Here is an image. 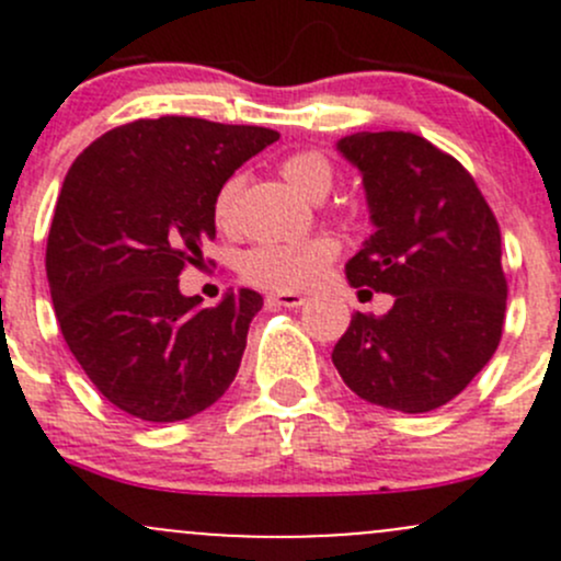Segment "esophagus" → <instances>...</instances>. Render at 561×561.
<instances>
[{"label":"esophagus","instance_id":"obj_1","mask_svg":"<svg viewBox=\"0 0 561 561\" xmlns=\"http://www.w3.org/2000/svg\"><path fill=\"white\" fill-rule=\"evenodd\" d=\"M268 301L279 304V307H290V309H296V307H301V304L307 301V298H304L301 293H293V290H276V293H271Z\"/></svg>","mask_w":561,"mask_h":561}]
</instances>
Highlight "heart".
<instances>
[{
    "label": "heart",
    "mask_w": 561,
    "mask_h": 561,
    "mask_svg": "<svg viewBox=\"0 0 561 561\" xmlns=\"http://www.w3.org/2000/svg\"><path fill=\"white\" fill-rule=\"evenodd\" d=\"M282 175L296 186L301 195L320 201L333 184V168L317 151H298L282 162ZM241 175H230L214 197V222L222 230H233L236 203H239ZM339 244L331 236H312L304 241H279V244H260L249 249L241 260V274L249 285L265 290H304L314 285L322 271L333 263Z\"/></svg>",
    "instance_id": "b5f03b06"
}]
</instances>
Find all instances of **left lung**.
Returning <instances> with one entry per match:
<instances>
[{
	"instance_id": "left-lung-1",
	"label": "left lung",
	"mask_w": 561,
	"mask_h": 561,
	"mask_svg": "<svg viewBox=\"0 0 561 561\" xmlns=\"http://www.w3.org/2000/svg\"><path fill=\"white\" fill-rule=\"evenodd\" d=\"M336 149L364 175L375 225L344 274L353 287L390 293L393 307L355 312L333 366L371 404L432 412L472 382L502 339L500 225L461 162L421 135L355 133Z\"/></svg>"
}]
</instances>
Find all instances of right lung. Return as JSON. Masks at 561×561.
<instances>
[{
  "label": "right lung",
  "mask_w": 561,
  "mask_h": 561,
  "mask_svg": "<svg viewBox=\"0 0 561 561\" xmlns=\"http://www.w3.org/2000/svg\"><path fill=\"white\" fill-rule=\"evenodd\" d=\"M279 133L192 116L100 135L67 171L45 271L61 336L127 415L173 423L211 407L241 366L263 296L241 287L203 309L179 290L214 241V197Z\"/></svg>",
  "instance_id": "1"
}]
</instances>
